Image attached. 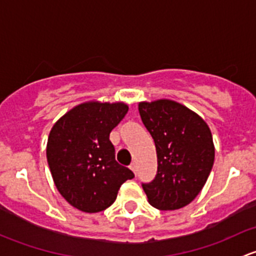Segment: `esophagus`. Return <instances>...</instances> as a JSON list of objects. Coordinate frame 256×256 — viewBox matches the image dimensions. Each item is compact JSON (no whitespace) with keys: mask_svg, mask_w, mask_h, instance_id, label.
Segmentation results:
<instances>
[{"mask_svg":"<svg viewBox=\"0 0 256 256\" xmlns=\"http://www.w3.org/2000/svg\"><path fill=\"white\" fill-rule=\"evenodd\" d=\"M130 168H131V171L134 172V174H138V164H131V166H130Z\"/></svg>","mask_w":256,"mask_h":256,"instance_id":"esophagus-1","label":"esophagus"}]
</instances>
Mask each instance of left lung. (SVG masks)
I'll return each mask as SVG.
<instances>
[{
	"mask_svg": "<svg viewBox=\"0 0 256 256\" xmlns=\"http://www.w3.org/2000/svg\"><path fill=\"white\" fill-rule=\"evenodd\" d=\"M141 120L157 152V174L142 188L150 204L174 210L190 204L202 190L214 164V144L207 122L174 100L138 104Z\"/></svg>",
	"mask_w": 256,
	"mask_h": 256,
	"instance_id": "obj_1",
	"label": "left lung"
}]
</instances>
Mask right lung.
Here are the masks:
<instances>
[{
  "label": "right lung",
  "instance_id": "1",
  "mask_svg": "<svg viewBox=\"0 0 256 256\" xmlns=\"http://www.w3.org/2000/svg\"><path fill=\"white\" fill-rule=\"evenodd\" d=\"M124 102H89L73 108L53 125L47 161L64 200L85 213L105 210L125 180L135 177L118 164L109 136L125 118Z\"/></svg>",
  "mask_w": 256,
  "mask_h": 256
}]
</instances>
